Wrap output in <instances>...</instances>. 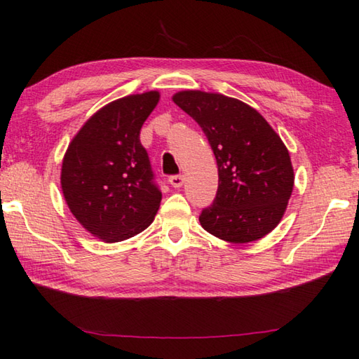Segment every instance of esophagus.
Wrapping results in <instances>:
<instances>
[{"instance_id":"34e87169","label":"esophagus","mask_w":359,"mask_h":359,"mask_svg":"<svg viewBox=\"0 0 359 359\" xmlns=\"http://www.w3.org/2000/svg\"><path fill=\"white\" fill-rule=\"evenodd\" d=\"M184 182H185L184 175H171L170 177V184L172 188H180L182 185H184Z\"/></svg>"}]
</instances>
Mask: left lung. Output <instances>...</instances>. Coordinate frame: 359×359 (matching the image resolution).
Returning <instances> with one entry per match:
<instances>
[{
  "instance_id": "8db88e82",
  "label": "left lung",
  "mask_w": 359,
  "mask_h": 359,
  "mask_svg": "<svg viewBox=\"0 0 359 359\" xmlns=\"http://www.w3.org/2000/svg\"><path fill=\"white\" fill-rule=\"evenodd\" d=\"M172 101L198 123L217 165V193L201 226L231 244L257 241L278 226L294 188L290 152L271 124L245 102L184 90Z\"/></svg>"
}]
</instances>
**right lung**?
<instances>
[{
	"instance_id": "add662e5",
	"label": "right lung",
	"mask_w": 359,
	"mask_h": 359,
	"mask_svg": "<svg viewBox=\"0 0 359 359\" xmlns=\"http://www.w3.org/2000/svg\"><path fill=\"white\" fill-rule=\"evenodd\" d=\"M156 90L111 101L91 115L63 156L60 185L69 212L104 243L138 235L156 217L154 184L140 130L158 104Z\"/></svg>"
}]
</instances>
